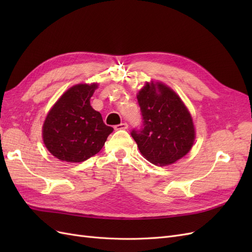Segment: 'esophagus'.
I'll list each match as a JSON object with an SVG mask.
<instances>
[{
    "label": "esophagus",
    "mask_w": 252,
    "mask_h": 252,
    "mask_svg": "<svg viewBox=\"0 0 252 252\" xmlns=\"http://www.w3.org/2000/svg\"><path fill=\"white\" fill-rule=\"evenodd\" d=\"M127 128H128L127 123H121L119 125L114 126V129H116V130H125V129H127Z\"/></svg>",
    "instance_id": "1"
}]
</instances>
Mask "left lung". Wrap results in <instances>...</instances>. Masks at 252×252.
Segmentation results:
<instances>
[{
  "label": "left lung",
  "instance_id": "obj_1",
  "mask_svg": "<svg viewBox=\"0 0 252 252\" xmlns=\"http://www.w3.org/2000/svg\"><path fill=\"white\" fill-rule=\"evenodd\" d=\"M142 127L131 136L147 161L169 165L191 149L195 131L192 118L174 91L162 83H146L138 95Z\"/></svg>",
  "mask_w": 252,
  "mask_h": 252
}]
</instances>
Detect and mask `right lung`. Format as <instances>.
<instances>
[{"label":"right lung","instance_id":"right-lung-1","mask_svg":"<svg viewBox=\"0 0 252 252\" xmlns=\"http://www.w3.org/2000/svg\"><path fill=\"white\" fill-rule=\"evenodd\" d=\"M97 84H79L52 106L43 125V141L61 161L80 163L100 151L113 128L90 105Z\"/></svg>","mask_w":252,"mask_h":252}]
</instances>
